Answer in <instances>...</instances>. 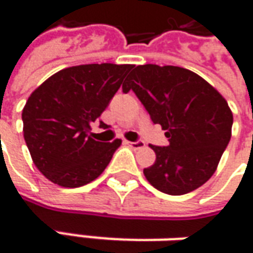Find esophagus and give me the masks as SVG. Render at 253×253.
Returning <instances> with one entry per match:
<instances>
[{
  "instance_id": "esophagus-1",
  "label": "esophagus",
  "mask_w": 253,
  "mask_h": 253,
  "mask_svg": "<svg viewBox=\"0 0 253 253\" xmlns=\"http://www.w3.org/2000/svg\"><path fill=\"white\" fill-rule=\"evenodd\" d=\"M126 145H128L130 148L132 149H141V148H145V142L143 141H135V142H130V141H125Z\"/></svg>"
}]
</instances>
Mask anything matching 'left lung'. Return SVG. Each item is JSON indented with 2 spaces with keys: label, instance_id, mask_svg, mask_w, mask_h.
<instances>
[{
  "label": "left lung",
  "instance_id": "8db88e82",
  "mask_svg": "<svg viewBox=\"0 0 253 253\" xmlns=\"http://www.w3.org/2000/svg\"><path fill=\"white\" fill-rule=\"evenodd\" d=\"M122 88L137 94L169 141L164 148L150 145L156 161L143 169L149 183L169 195L203 186L232 137L233 114L222 94L188 69L152 63L135 67Z\"/></svg>",
  "mask_w": 253,
  "mask_h": 253
}]
</instances>
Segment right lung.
Masks as SVG:
<instances>
[{"instance_id":"right-lung-1","label":"right lung","mask_w":253,"mask_h":253,"mask_svg":"<svg viewBox=\"0 0 253 253\" xmlns=\"http://www.w3.org/2000/svg\"><path fill=\"white\" fill-rule=\"evenodd\" d=\"M131 69L115 63L66 67L31 93L21 114L25 143L36 168L54 184L85 186L110 164L122 141H94L90 125ZM100 126L107 125L100 122Z\"/></svg>"}]
</instances>
